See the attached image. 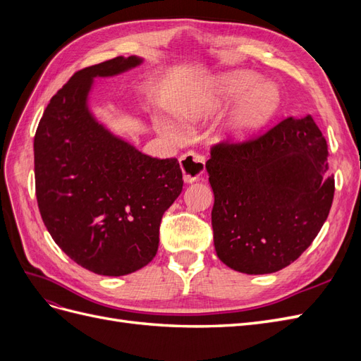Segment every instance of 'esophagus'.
Listing matches in <instances>:
<instances>
[{
  "mask_svg": "<svg viewBox=\"0 0 361 361\" xmlns=\"http://www.w3.org/2000/svg\"><path fill=\"white\" fill-rule=\"evenodd\" d=\"M180 169L183 173V180L187 183H192L197 180L204 173V158L199 154H185L179 159Z\"/></svg>",
  "mask_w": 361,
  "mask_h": 361,
  "instance_id": "obj_1",
  "label": "esophagus"
}]
</instances>
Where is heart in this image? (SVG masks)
<instances>
[{"label": "heart", "mask_w": 361, "mask_h": 361, "mask_svg": "<svg viewBox=\"0 0 361 361\" xmlns=\"http://www.w3.org/2000/svg\"><path fill=\"white\" fill-rule=\"evenodd\" d=\"M243 93L244 96L224 120L221 137L228 141H244L264 128L274 117L280 105L276 87L269 82H260L259 76L253 73L236 72L223 76L215 82L212 93H202L180 101L176 114L185 122H199L216 106ZM166 133L173 135L170 128H166Z\"/></svg>", "instance_id": "b5f03b06"}]
</instances>
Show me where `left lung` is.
<instances>
[{"label":"left lung","instance_id":"left-lung-1","mask_svg":"<svg viewBox=\"0 0 361 361\" xmlns=\"http://www.w3.org/2000/svg\"><path fill=\"white\" fill-rule=\"evenodd\" d=\"M329 146L312 116L288 117L244 143H220L206 162L216 256L245 274L297 260L319 233L334 195Z\"/></svg>","mask_w":361,"mask_h":361}]
</instances>
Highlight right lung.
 <instances>
[{
    "label": "right lung",
    "instance_id": "add662e5",
    "mask_svg": "<svg viewBox=\"0 0 361 361\" xmlns=\"http://www.w3.org/2000/svg\"><path fill=\"white\" fill-rule=\"evenodd\" d=\"M141 63L116 57L76 72L52 96L35 137L42 220L64 253L99 276H126L155 257L161 218L183 185L176 158L141 154L89 110L94 78Z\"/></svg>",
    "mask_w": 361,
    "mask_h": 361
}]
</instances>
